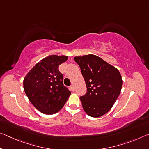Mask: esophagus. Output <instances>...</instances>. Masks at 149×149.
<instances>
[{
    "instance_id": "34e87169",
    "label": "esophagus",
    "mask_w": 149,
    "mask_h": 149,
    "mask_svg": "<svg viewBox=\"0 0 149 149\" xmlns=\"http://www.w3.org/2000/svg\"><path fill=\"white\" fill-rule=\"evenodd\" d=\"M70 89H71V90H72V91H75L74 86H73V85H72V86H70Z\"/></svg>"
}]
</instances>
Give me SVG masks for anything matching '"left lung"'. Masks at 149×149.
<instances>
[{"mask_svg":"<svg viewBox=\"0 0 149 149\" xmlns=\"http://www.w3.org/2000/svg\"><path fill=\"white\" fill-rule=\"evenodd\" d=\"M87 93L80 97L84 110L92 117L105 115L113 107L122 88L121 74L116 68L93 54L76 56Z\"/></svg>","mask_w":149,"mask_h":149,"instance_id":"obj_1","label":"left lung"}]
</instances>
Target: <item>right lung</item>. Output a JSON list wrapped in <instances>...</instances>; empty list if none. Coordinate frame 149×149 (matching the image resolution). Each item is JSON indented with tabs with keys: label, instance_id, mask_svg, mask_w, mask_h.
<instances>
[{
	"label": "right lung",
	"instance_id": "add662e5",
	"mask_svg": "<svg viewBox=\"0 0 149 149\" xmlns=\"http://www.w3.org/2000/svg\"><path fill=\"white\" fill-rule=\"evenodd\" d=\"M67 60L66 56H49L38 62L24 78V89L28 100L44 114L58 113L71 95L63 86V75L58 69Z\"/></svg>",
	"mask_w": 149,
	"mask_h": 149
}]
</instances>
